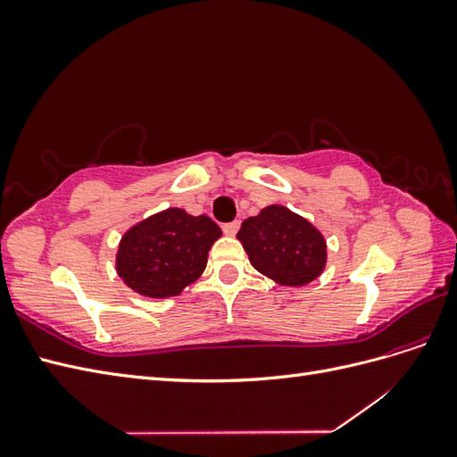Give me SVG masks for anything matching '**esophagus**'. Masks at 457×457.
<instances>
[{
    "label": "esophagus",
    "instance_id": "34e87169",
    "mask_svg": "<svg viewBox=\"0 0 457 457\" xmlns=\"http://www.w3.org/2000/svg\"><path fill=\"white\" fill-rule=\"evenodd\" d=\"M238 228H240V220H230V223L223 225V232L227 237H234V234L238 232Z\"/></svg>",
    "mask_w": 457,
    "mask_h": 457
}]
</instances>
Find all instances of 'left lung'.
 Segmentation results:
<instances>
[{
	"label": "left lung",
	"mask_w": 457,
	"mask_h": 457,
	"mask_svg": "<svg viewBox=\"0 0 457 457\" xmlns=\"http://www.w3.org/2000/svg\"><path fill=\"white\" fill-rule=\"evenodd\" d=\"M237 238L252 265L282 286H305L326 267V240L307 219L284 205H267L247 217Z\"/></svg>",
	"instance_id": "1"
}]
</instances>
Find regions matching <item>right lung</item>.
Listing matches in <instances>:
<instances>
[{
	"label": "right lung",
	"instance_id": "1",
	"mask_svg": "<svg viewBox=\"0 0 457 457\" xmlns=\"http://www.w3.org/2000/svg\"><path fill=\"white\" fill-rule=\"evenodd\" d=\"M217 238L220 228L210 217L170 207L123 234L116 270L137 294L152 299L173 297L200 278L207 252Z\"/></svg>",
	"mask_w": 457,
	"mask_h": 457
}]
</instances>
